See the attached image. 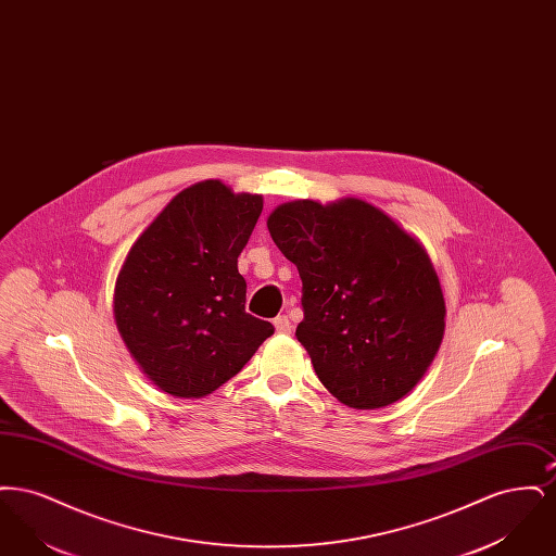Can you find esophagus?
<instances>
[{
	"label": "esophagus",
	"mask_w": 556,
	"mask_h": 556,
	"mask_svg": "<svg viewBox=\"0 0 556 556\" xmlns=\"http://www.w3.org/2000/svg\"><path fill=\"white\" fill-rule=\"evenodd\" d=\"M273 325H275L277 333H291V329H293L290 318L286 317V315H279V317L273 320Z\"/></svg>",
	"instance_id": "esophagus-1"
}]
</instances>
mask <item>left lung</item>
I'll list each match as a JSON object with an SVG mask.
<instances>
[{"mask_svg":"<svg viewBox=\"0 0 556 556\" xmlns=\"http://www.w3.org/2000/svg\"><path fill=\"white\" fill-rule=\"evenodd\" d=\"M266 227L302 279L295 329L320 383L358 410L406 396L433 363L446 302L424 243L361 198L293 200Z\"/></svg>","mask_w":556,"mask_h":556,"instance_id":"obj_1","label":"left lung"}]
</instances>
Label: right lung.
I'll return each mask as SVG.
<instances>
[{
  "mask_svg": "<svg viewBox=\"0 0 556 556\" xmlns=\"http://www.w3.org/2000/svg\"><path fill=\"white\" fill-rule=\"evenodd\" d=\"M261 212V193L208 179L179 191L132 243L114 286V320L164 394L208 396L273 336L270 323L245 313L238 270Z\"/></svg>",
  "mask_w": 556,
  "mask_h": 556,
  "instance_id": "add662e5",
  "label": "right lung"
}]
</instances>
